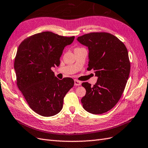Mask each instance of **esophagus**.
Listing matches in <instances>:
<instances>
[{
  "instance_id": "1",
  "label": "esophagus",
  "mask_w": 148,
  "mask_h": 148,
  "mask_svg": "<svg viewBox=\"0 0 148 148\" xmlns=\"http://www.w3.org/2000/svg\"><path fill=\"white\" fill-rule=\"evenodd\" d=\"M74 85L75 86H81V82L79 81H77V80H74Z\"/></svg>"
}]
</instances>
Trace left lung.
Here are the masks:
<instances>
[{
    "mask_svg": "<svg viewBox=\"0 0 148 148\" xmlns=\"http://www.w3.org/2000/svg\"><path fill=\"white\" fill-rule=\"evenodd\" d=\"M79 43L88 47V70L93 69L97 81L86 90L81 99L83 108L94 114L106 112L122 96L130 73V62L125 45L118 38L106 32H91L78 37Z\"/></svg>",
    "mask_w": 148,
    "mask_h": 148,
    "instance_id": "obj_1",
    "label": "left lung"
}]
</instances>
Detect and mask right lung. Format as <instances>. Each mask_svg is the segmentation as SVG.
Instances as JSON below:
<instances>
[{
	"label": "right lung",
	"mask_w": 148,
	"mask_h": 148,
	"mask_svg": "<svg viewBox=\"0 0 148 148\" xmlns=\"http://www.w3.org/2000/svg\"><path fill=\"white\" fill-rule=\"evenodd\" d=\"M74 37L43 32L26 38L18 47L14 62L17 84L38 114L50 117L58 114L64 97L74 86L73 79L60 80L51 68L60 65L64 47L73 43Z\"/></svg>",
	"instance_id": "right-lung-1"
}]
</instances>
